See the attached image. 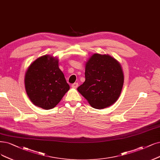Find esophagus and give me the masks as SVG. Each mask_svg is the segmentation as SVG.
Instances as JSON below:
<instances>
[{"label": "esophagus", "mask_w": 160, "mask_h": 160, "mask_svg": "<svg viewBox=\"0 0 160 160\" xmlns=\"http://www.w3.org/2000/svg\"><path fill=\"white\" fill-rule=\"evenodd\" d=\"M78 84L77 83V82H75V83H74V84H72V88H78Z\"/></svg>", "instance_id": "esophagus-1"}]
</instances>
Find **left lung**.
<instances>
[{
  "label": "left lung",
  "mask_w": 160,
  "mask_h": 160,
  "mask_svg": "<svg viewBox=\"0 0 160 160\" xmlns=\"http://www.w3.org/2000/svg\"><path fill=\"white\" fill-rule=\"evenodd\" d=\"M85 78L77 90L92 108L109 107L119 98L124 74L120 63L110 55L93 54L86 62Z\"/></svg>",
  "instance_id": "8db88e82"
}]
</instances>
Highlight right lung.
Masks as SVG:
<instances>
[{
  "label": "right lung",
  "mask_w": 160,
  "mask_h": 160,
  "mask_svg": "<svg viewBox=\"0 0 160 160\" xmlns=\"http://www.w3.org/2000/svg\"><path fill=\"white\" fill-rule=\"evenodd\" d=\"M24 83L31 102L44 109L54 108L70 89L58 58L49 55L41 57L29 65Z\"/></svg>",
  "instance_id": "obj_1"
}]
</instances>
